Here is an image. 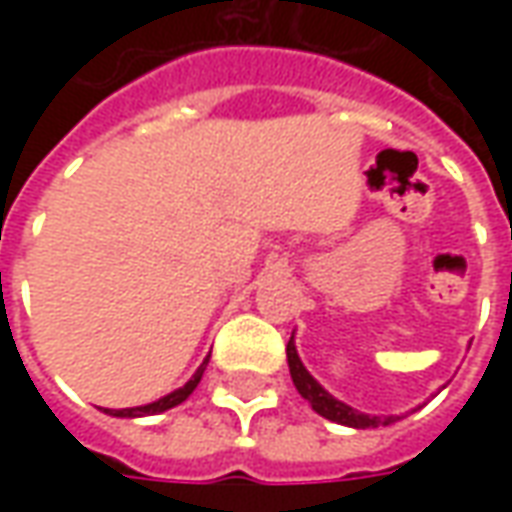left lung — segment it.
<instances>
[{"label":"left lung","instance_id":"1","mask_svg":"<svg viewBox=\"0 0 512 512\" xmlns=\"http://www.w3.org/2000/svg\"><path fill=\"white\" fill-rule=\"evenodd\" d=\"M288 367H290V378L293 384L299 389V395L307 400L312 406V411H318L321 417L332 419L337 425H348V428L365 430V428H378V425H392L400 417H370V414H362L356 411L343 400H337L334 395H329L315 378L310 376V370L304 367V362L299 359V351H296V343L293 337L288 340Z\"/></svg>","mask_w":512,"mask_h":512}]
</instances>
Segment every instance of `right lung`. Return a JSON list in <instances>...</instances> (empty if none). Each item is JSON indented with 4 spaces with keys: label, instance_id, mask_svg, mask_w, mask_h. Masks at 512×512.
Here are the masks:
<instances>
[{
    "label": "right lung",
    "instance_id": "obj_1",
    "mask_svg": "<svg viewBox=\"0 0 512 512\" xmlns=\"http://www.w3.org/2000/svg\"><path fill=\"white\" fill-rule=\"evenodd\" d=\"M208 359L211 356H205V362H202L200 367H197V373L186 381V384L180 386V389H175V392H169V395L158 397V400H153V403H147V406H134V408H104L109 417H153V414H161V411H169V408L180 406L186 397L197 389V384H200L202 373H205V367H208Z\"/></svg>",
    "mask_w": 512,
    "mask_h": 512
}]
</instances>
